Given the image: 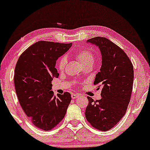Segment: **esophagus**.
<instances>
[{
    "instance_id": "obj_1",
    "label": "esophagus",
    "mask_w": 150,
    "mask_h": 150,
    "mask_svg": "<svg viewBox=\"0 0 150 150\" xmlns=\"http://www.w3.org/2000/svg\"><path fill=\"white\" fill-rule=\"evenodd\" d=\"M80 97V94H71V97L72 99H76V98Z\"/></svg>"
}]
</instances>
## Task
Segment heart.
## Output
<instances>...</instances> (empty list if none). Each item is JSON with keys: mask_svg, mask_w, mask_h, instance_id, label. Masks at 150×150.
Wrapping results in <instances>:
<instances>
[{"mask_svg": "<svg viewBox=\"0 0 150 150\" xmlns=\"http://www.w3.org/2000/svg\"><path fill=\"white\" fill-rule=\"evenodd\" d=\"M77 59L80 61V63L82 65L87 64H93L94 61V56L92 52L89 50L84 49L80 50L76 53ZM67 63V59L65 56H63L60 58L58 61V68L60 70H63L65 68V65Z\"/></svg>", "mask_w": 150, "mask_h": 150, "instance_id": "b5f03b06", "label": "heart"}]
</instances>
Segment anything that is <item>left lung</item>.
Here are the masks:
<instances>
[{"mask_svg":"<svg viewBox=\"0 0 150 150\" xmlns=\"http://www.w3.org/2000/svg\"><path fill=\"white\" fill-rule=\"evenodd\" d=\"M87 43L97 46L101 53L102 64L94 79V85L101 88V99L94 101L87 97L89 104L85 117L91 125L107 131L121 120L127 111L131 97L134 71L132 62L119 46L105 37L89 39Z\"/></svg>","mask_w":150,"mask_h":150,"instance_id":"left-lung-1","label":"left lung"}]
</instances>
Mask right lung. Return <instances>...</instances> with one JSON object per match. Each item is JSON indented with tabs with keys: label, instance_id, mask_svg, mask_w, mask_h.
I'll use <instances>...</instances> for the list:
<instances>
[{
	"label": "right lung",
	"instance_id": "1",
	"mask_svg": "<svg viewBox=\"0 0 150 150\" xmlns=\"http://www.w3.org/2000/svg\"><path fill=\"white\" fill-rule=\"evenodd\" d=\"M70 44L39 41L22 53L15 65L14 83L19 102L32 123L44 130L56 127L71 101L69 92L54 96L51 81L58 77L56 61Z\"/></svg>",
	"mask_w": 150,
	"mask_h": 150
}]
</instances>
